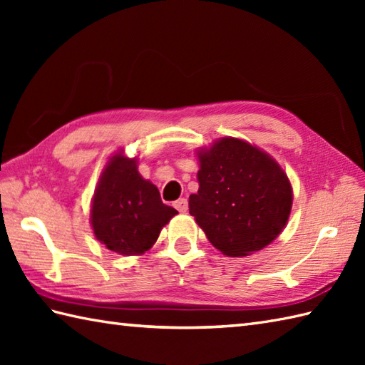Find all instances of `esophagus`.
Masks as SVG:
<instances>
[{
    "label": "esophagus",
    "instance_id": "34e87169",
    "mask_svg": "<svg viewBox=\"0 0 365 365\" xmlns=\"http://www.w3.org/2000/svg\"><path fill=\"white\" fill-rule=\"evenodd\" d=\"M174 207L177 208V210L178 212H180V213H185V212H187L188 210V200L187 199H185V197H182V199H178V200H175V202H174Z\"/></svg>",
    "mask_w": 365,
    "mask_h": 365
}]
</instances>
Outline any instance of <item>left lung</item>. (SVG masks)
<instances>
[{"instance_id": "1", "label": "left lung", "mask_w": 365, "mask_h": 365, "mask_svg": "<svg viewBox=\"0 0 365 365\" xmlns=\"http://www.w3.org/2000/svg\"><path fill=\"white\" fill-rule=\"evenodd\" d=\"M199 190L190 213L216 250L245 257L277 238L292 210V185L284 169L250 143L221 138L197 150Z\"/></svg>"}]
</instances>
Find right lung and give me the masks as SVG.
Listing matches in <instances>:
<instances>
[{
    "instance_id": "add662e5",
    "label": "right lung",
    "mask_w": 365,
    "mask_h": 365,
    "mask_svg": "<svg viewBox=\"0 0 365 365\" xmlns=\"http://www.w3.org/2000/svg\"><path fill=\"white\" fill-rule=\"evenodd\" d=\"M175 215V208L161 202L158 188L138 173L136 158L119 152L106 163L92 199L91 224L108 250L144 254Z\"/></svg>"
}]
</instances>
